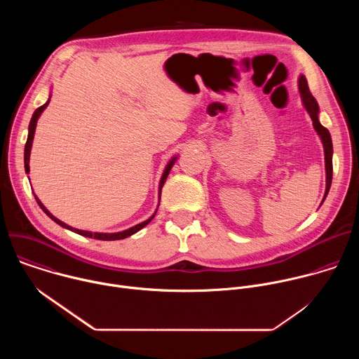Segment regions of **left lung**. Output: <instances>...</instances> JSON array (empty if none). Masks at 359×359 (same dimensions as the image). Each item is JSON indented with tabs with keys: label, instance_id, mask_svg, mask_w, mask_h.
I'll list each match as a JSON object with an SVG mask.
<instances>
[{
	"label": "left lung",
	"instance_id": "left-lung-1",
	"mask_svg": "<svg viewBox=\"0 0 359 359\" xmlns=\"http://www.w3.org/2000/svg\"><path fill=\"white\" fill-rule=\"evenodd\" d=\"M298 89H299V93H301V99H302V105L304 108L306 109V112L310 114L311 119H313V125H314V129L316 132L318 133V136L321 137V142L324 144V155H325V175H327V187H325V194H324V198L323 201L325 200L328 191H330V187H331V182H332V140H331V135L328 132L327 128H324L321 123H320V119H318V114H320V108H318V104L316 97L311 95L310 92V88H309V83H306V79L304 75H299L298 78Z\"/></svg>",
	"mask_w": 359,
	"mask_h": 359
}]
</instances>
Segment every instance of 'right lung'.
Instances as JSON below:
<instances>
[{"mask_svg":"<svg viewBox=\"0 0 359 359\" xmlns=\"http://www.w3.org/2000/svg\"><path fill=\"white\" fill-rule=\"evenodd\" d=\"M48 104H49V99L45 102V104H43L42 107H39L38 109H35V112H34V115H32V118H31L29 126H28V139H27V143H25V150H24V165H25V172H27V173H29V155H31V147H32L34 133H35V128H36V121H38V118L41 116V114L43 112V109L48 107ZM176 159H177V156L172 158V161L168 163V166H166V169H165V172H163V175H162L161 183H159V200H161V194H162V187H163V184H165V182H166V179H168L169 173H170V169L173 168V165H175V162H176ZM35 200H36V203L39 204V208L43 210V213H46V216H49L50 219H53L55 223H58L60 226H62L64 229H68V230H71V231H74V233H78V234H81V236H85V237L96 238V240H122V238H126V237H129V236L135 234L136 231H139L140 229H143L146 224H149V223L151 222V219L155 217L156 212H158V210H156V212H155V215H153L150 219H147L146 222H143V223H139V224H136V226H133V227H130V229H128V230L119 231V233H92V231L78 230V229H74V227H71V226L65 224L64 222L58 220L57 217H54L53 215H50V213L46 210V208L43 206V204L41 203V200H39L36 196H35ZM158 208H159V206H158Z\"/></svg>","mask_w":359,"mask_h":359,"instance_id":"right-lung-1","label":"right lung"}]
</instances>
